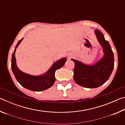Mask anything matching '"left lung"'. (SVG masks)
<instances>
[{"label": "left lung", "mask_w": 125, "mask_h": 125, "mask_svg": "<svg viewBox=\"0 0 125 125\" xmlns=\"http://www.w3.org/2000/svg\"><path fill=\"white\" fill-rule=\"evenodd\" d=\"M97 39L103 47L104 56L93 65H86L74 59L73 78L75 83L88 88H95L104 84L109 79L114 67V53L109 42L98 30H95Z\"/></svg>", "instance_id": "8db88e82"}]
</instances>
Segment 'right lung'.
<instances>
[{"instance_id":"add662e5","label":"right lung","mask_w":125,"mask_h":125,"mask_svg":"<svg viewBox=\"0 0 125 125\" xmlns=\"http://www.w3.org/2000/svg\"><path fill=\"white\" fill-rule=\"evenodd\" d=\"M23 38L18 42L15 47L17 48ZM16 48H15L12 53L11 58V69L15 77L21 85L27 89L33 92H41L50 88L54 84L56 78L55 72L57 69L61 68L64 65L66 62L67 58H63L53 63L52 66L47 72L43 75L39 76H33L22 72L18 68L16 63V58L15 53Z\"/></svg>"}]
</instances>
